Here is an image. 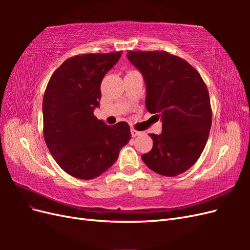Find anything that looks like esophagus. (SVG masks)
<instances>
[{
  "label": "esophagus",
  "mask_w": 250,
  "mask_h": 250,
  "mask_svg": "<svg viewBox=\"0 0 250 250\" xmlns=\"http://www.w3.org/2000/svg\"><path fill=\"white\" fill-rule=\"evenodd\" d=\"M140 134V131L135 130V129H131V135L134 138V137H138V135Z\"/></svg>",
  "instance_id": "obj_1"
}]
</instances>
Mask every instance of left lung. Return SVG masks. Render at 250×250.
Returning <instances> with one entry per match:
<instances>
[{"mask_svg":"<svg viewBox=\"0 0 250 250\" xmlns=\"http://www.w3.org/2000/svg\"><path fill=\"white\" fill-rule=\"evenodd\" d=\"M146 82V108L163 121V132L150 133L153 147L142 155L148 168L176 176L197 162L211 126L208 87L184 58L166 51H127Z\"/></svg>","mask_w":250,"mask_h":250,"instance_id":"8db88e82","label":"left lung"}]
</instances>
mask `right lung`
<instances>
[{"label":"right lung","instance_id":"right-lung-1","mask_svg":"<svg viewBox=\"0 0 250 250\" xmlns=\"http://www.w3.org/2000/svg\"><path fill=\"white\" fill-rule=\"evenodd\" d=\"M123 51L67 58L51 76L42 100L43 139L59 167L80 179L100 176L131 139L126 122L108 126L94 116L101 82Z\"/></svg>","mask_w":250,"mask_h":250}]
</instances>
